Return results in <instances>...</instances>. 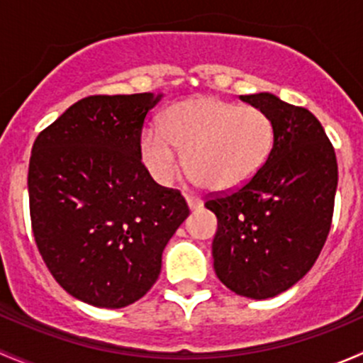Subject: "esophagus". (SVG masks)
<instances>
[{
  "label": "esophagus",
  "mask_w": 363,
  "mask_h": 363,
  "mask_svg": "<svg viewBox=\"0 0 363 363\" xmlns=\"http://www.w3.org/2000/svg\"><path fill=\"white\" fill-rule=\"evenodd\" d=\"M186 202H188L189 208H191V211H196V208H200V207H202V202H200V200L196 199V196H191V195H188V196H186Z\"/></svg>",
  "instance_id": "1"
}]
</instances>
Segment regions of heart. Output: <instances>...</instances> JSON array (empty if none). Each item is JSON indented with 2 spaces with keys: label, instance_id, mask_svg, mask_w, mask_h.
Masks as SVG:
<instances>
[{
  "label": "heart",
  "instance_id": "obj_1",
  "mask_svg": "<svg viewBox=\"0 0 363 363\" xmlns=\"http://www.w3.org/2000/svg\"><path fill=\"white\" fill-rule=\"evenodd\" d=\"M276 126L265 111L202 96L168 108L160 126L145 128L142 161L156 182L168 186L184 167L205 189L228 193L258 174L272 152Z\"/></svg>",
  "mask_w": 363,
  "mask_h": 363
}]
</instances>
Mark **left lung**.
<instances>
[{
	"mask_svg": "<svg viewBox=\"0 0 363 363\" xmlns=\"http://www.w3.org/2000/svg\"><path fill=\"white\" fill-rule=\"evenodd\" d=\"M276 126L272 152L242 188L211 193L218 218L214 270L226 288L270 298L302 279L325 246L334 216L337 160L320 121L270 93L240 96Z\"/></svg>",
	"mask_w": 363,
	"mask_h": 363,
	"instance_id": "left-lung-1",
	"label": "left lung"
}]
</instances>
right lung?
<instances>
[{
	"label": "right lung",
	"instance_id": "obj_1",
	"mask_svg": "<svg viewBox=\"0 0 363 363\" xmlns=\"http://www.w3.org/2000/svg\"><path fill=\"white\" fill-rule=\"evenodd\" d=\"M161 96L94 94L42 130L28 172L36 247L65 291L119 309L156 283L161 252L188 218L179 189L142 163V128Z\"/></svg>",
	"mask_w": 363,
	"mask_h": 363
}]
</instances>
